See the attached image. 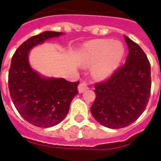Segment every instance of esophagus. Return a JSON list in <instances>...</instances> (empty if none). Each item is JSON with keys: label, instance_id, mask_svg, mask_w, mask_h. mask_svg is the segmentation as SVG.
I'll use <instances>...</instances> for the list:
<instances>
[{"label": "esophagus", "instance_id": "1", "mask_svg": "<svg viewBox=\"0 0 161 161\" xmlns=\"http://www.w3.org/2000/svg\"><path fill=\"white\" fill-rule=\"evenodd\" d=\"M78 88V92H79V93H83L84 91L87 90V89L88 88V84H87V83H86L85 81H83L82 83H79Z\"/></svg>", "mask_w": 161, "mask_h": 161}]
</instances>
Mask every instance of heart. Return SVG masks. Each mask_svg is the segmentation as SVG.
<instances>
[{"label":"heart","mask_w":161,"mask_h":161,"mask_svg":"<svg viewBox=\"0 0 161 161\" xmlns=\"http://www.w3.org/2000/svg\"><path fill=\"white\" fill-rule=\"evenodd\" d=\"M85 64L93 66L92 73L98 79H105L116 70L124 55V47L119 42L94 40L83 48Z\"/></svg>","instance_id":"obj_1"}]
</instances>
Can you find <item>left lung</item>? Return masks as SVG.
<instances>
[{
    "label": "left lung",
    "mask_w": 161,
    "mask_h": 161,
    "mask_svg": "<svg viewBox=\"0 0 161 161\" xmlns=\"http://www.w3.org/2000/svg\"><path fill=\"white\" fill-rule=\"evenodd\" d=\"M126 62L107 80L94 85L95 100L91 113L98 123L109 129L125 128L145 111L151 88L150 64L147 56L128 36Z\"/></svg>",
    "instance_id": "obj_1"
}]
</instances>
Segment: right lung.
<instances>
[{"mask_svg": "<svg viewBox=\"0 0 161 161\" xmlns=\"http://www.w3.org/2000/svg\"><path fill=\"white\" fill-rule=\"evenodd\" d=\"M62 34L44 31L31 36L16 49L11 58L8 75L11 98L21 117L37 127L50 128L63 121L78 93V81L72 83L64 78H44L29 64L28 53L33 47Z\"/></svg>", "mask_w": 161, "mask_h": 161, "instance_id": "right-lung-1", "label": "right lung"}]
</instances>
